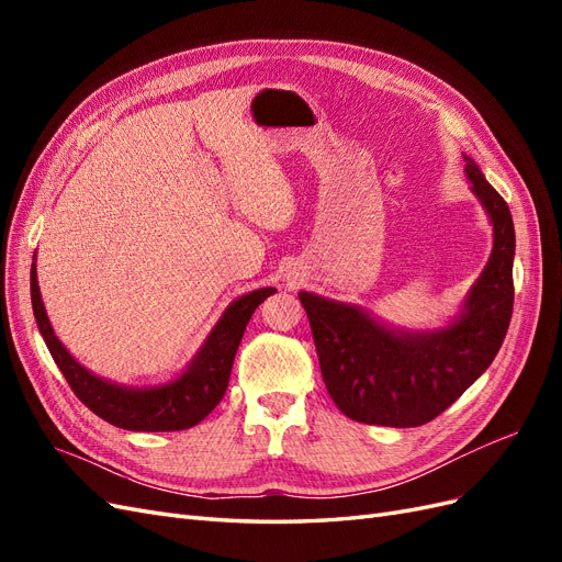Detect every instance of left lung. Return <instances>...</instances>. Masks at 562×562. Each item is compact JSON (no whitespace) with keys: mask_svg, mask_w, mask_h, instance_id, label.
<instances>
[{"mask_svg":"<svg viewBox=\"0 0 562 562\" xmlns=\"http://www.w3.org/2000/svg\"><path fill=\"white\" fill-rule=\"evenodd\" d=\"M471 192L492 225V252L448 326L403 330L359 304L300 293L321 375L347 417L380 427H422L450 407L495 361L514 312L512 211L471 157Z\"/></svg>","mask_w":562,"mask_h":562,"instance_id":"1","label":"left lung"}]
</instances>
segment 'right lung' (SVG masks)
<instances>
[{
	"instance_id": "obj_1",
	"label": "right lung",
	"mask_w": 562,
	"mask_h": 562,
	"mask_svg": "<svg viewBox=\"0 0 562 562\" xmlns=\"http://www.w3.org/2000/svg\"><path fill=\"white\" fill-rule=\"evenodd\" d=\"M274 293L277 288H258V291L236 297L217 318L209 337L203 339L190 366L173 380L149 386H126L95 375L65 349L44 310L37 265L32 262L30 269L32 312H35L37 328L67 384L91 413L126 431H182L206 417L225 396L234 356L252 312Z\"/></svg>"
}]
</instances>
